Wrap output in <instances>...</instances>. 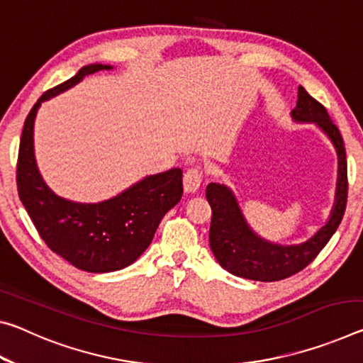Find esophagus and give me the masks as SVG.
Here are the masks:
<instances>
[{"label": "esophagus", "mask_w": 363, "mask_h": 363, "mask_svg": "<svg viewBox=\"0 0 363 363\" xmlns=\"http://www.w3.org/2000/svg\"><path fill=\"white\" fill-rule=\"evenodd\" d=\"M203 181V172L200 171V168H189L184 174V189L186 192L194 194L195 191H199V187L202 186Z\"/></svg>", "instance_id": "1"}]
</instances>
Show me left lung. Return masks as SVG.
Returning a JSON list of instances; mask_svg holds the SVG:
<instances>
[{"label": "left lung", "mask_w": 363, "mask_h": 363, "mask_svg": "<svg viewBox=\"0 0 363 363\" xmlns=\"http://www.w3.org/2000/svg\"><path fill=\"white\" fill-rule=\"evenodd\" d=\"M296 121L316 123L335 143L339 157V179L336 192V205L331 218L312 239L301 245H276L263 240L250 231L242 213H240L234 195L221 184L210 182L206 186V200L211 206L210 247L218 263L229 273L240 278L263 281L284 279L301 272L312 263L316 255L336 233L342 221L347 205V160L344 140L337 125L333 123L326 108L316 101L308 91L298 87L297 106L292 109Z\"/></svg>", "instance_id": "obj_1"}]
</instances>
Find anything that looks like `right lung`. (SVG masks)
Wrapping results in <instances>:
<instances>
[{
    "label": "right lung",
    "instance_id": "add662e5",
    "mask_svg": "<svg viewBox=\"0 0 363 363\" xmlns=\"http://www.w3.org/2000/svg\"><path fill=\"white\" fill-rule=\"evenodd\" d=\"M111 69L91 65L40 96L27 114L17 157V192L40 238L55 254L89 273L129 267L150 245L166 213L182 197V169L148 176L101 203H74L50 191L33 157V121L42 101L72 87L89 74Z\"/></svg>",
    "mask_w": 363,
    "mask_h": 363
}]
</instances>
